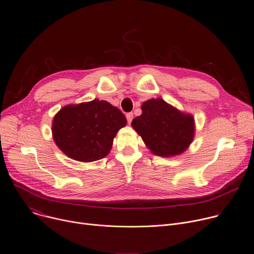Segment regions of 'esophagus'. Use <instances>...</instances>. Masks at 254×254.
Instances as JSON below:
<instances>
[{
    "label": "esophagus",
    "instance_id": "1",
    "mask_svg": "<svg viewBox=\"0 0 254 254\" xmlns=\"http://www.w3.org/2000/svg\"><path fill=\"white\" fill-rule=\"evenodd\" d=\"M127 123L128 124H130L131 123V121H132V118H133V114L131 113V112H128V113H127Z\"/></svg>",
    "mask_w": 254,
    "mask_h": 254
}]
</instances>
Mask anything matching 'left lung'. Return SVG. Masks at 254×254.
I'll return each mask as SVG.
<instances>
[{
	"label": "left lung",
	"mask_w": 254,
	"mask_h": 254,
	"mask_svg": "<svg viewBox=\"0 0 254 254\" xmlns=\"http://www.w3.org/2000/svg\"><path fill=\"white\" fill-rule=\"evenodd\" d=\"M146 146L157 156L172 157L186 151L194 135V120L163 99H149L142 104V114L131 122Z\"/></svg>",
	"instance_id": "8db88e82"
}]
</instances>
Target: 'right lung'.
I'll return each instance as SVG.
<instances>
[{"label": "right lung", "mask_w": 254, "mask_h": 254, "mask_svg": "<svg viewBox=\"0 0 254 254\" xmlns=\"http://www.w3.org/2000/svg\"><path fill=\"white\" fill-rule=\"evenodd\" d=\"M124 113L105 100L70 104L54 118L53 136L67 157L93 162L107 156L118 131L126 127Z\"/></svg>", "instance_id": "1"}]
</instances>
